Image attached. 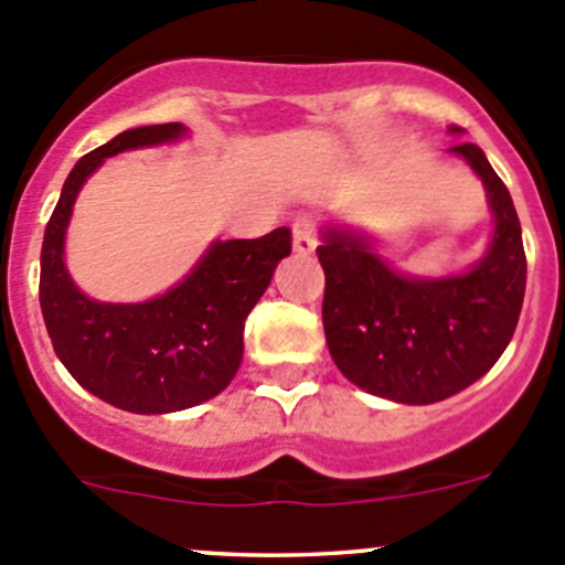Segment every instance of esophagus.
Masks as SVG:
<instances>
[{"instance_id":"esophagus-1","label":"esophagus","mask_w":565,"mask_h":565,"mask_svg":"<svg viewBox=\"0 0 565 565\" xmlns=\"http://www.w3.org/2000/svg\"><path fill=\"white\" fill-rule=\"evenodd\" d=\"M292 246L298 254H315L317 224L311 215H300V218L292 224Z\"/></svg>"}]
</instances>
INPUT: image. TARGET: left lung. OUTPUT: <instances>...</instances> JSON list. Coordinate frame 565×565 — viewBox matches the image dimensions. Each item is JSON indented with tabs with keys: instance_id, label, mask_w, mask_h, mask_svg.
Instances as JSON below:
<instances>
[{
	"instance_id": "obj_1",
	"label": "left lung",
	"mask_w": 565,
	"mask_h": 565,
	"mask_svg": "<svg viewBox=\"0 0 565 565\" xmlns=\"http://www.w3.org/2000/svg\"><path fill=\"white\" fill-rule=\"evenodd\" d=\"M448 152L483 182L494 218L487 254L470 270L407 276L366 232L339 224L319 232L330 358L352 385L398 404L443 402L481 380L509 347L525 300L527 262L509 188L481 147Z\"/></svg>"
}]
</instances>
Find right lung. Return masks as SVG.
<instances>
[{
    "label": "right lung",
    "instance_id": "right-lung-1",
    "mask_svg": "<svg viewBox=\"0 0 565 565\" xmlns=\"http://www.w3.org/2000/svg\"><path fill=\"white\" fill-rule=\"evenodd\" d=\"M185 136L182 122L145 125L84 156L62 185L40 250V309L56 358L82 388L139 415L196 407L235 380L246 317L292 250L287 226L256 241H213L182 281L141 303H104L76 287L65 237L84 182L106 158Z\"/></svg>",
    "mask_w": 565,
    "mask_h": 565
}]
</instances>
